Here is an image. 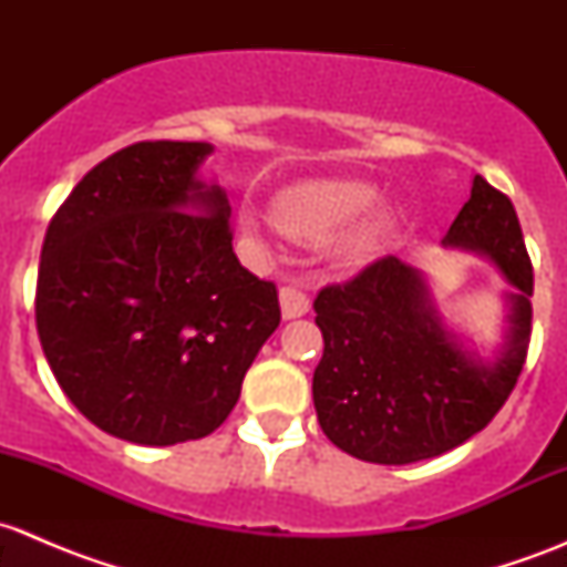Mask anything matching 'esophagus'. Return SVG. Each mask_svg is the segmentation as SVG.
<instances>
[{
    "mask_svg": "<svg viewBox=\"0 0 567 567\" xmlns=\"http://www.w3.org/2000/svg\"><path fill=\"white\" fill-rule=\"evenodd\" d=\"M279 307H282V318L293 320L310 312V296L301 288H293V285H285L279 290Z\"/></svg>",
    "mask_w": 567,
    "mask_h": 567,
    "instance_id": "esophagus-1",
    "label": "esophagus"
}]
</instances>
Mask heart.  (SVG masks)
I'll use <instances>...</instances> for the list:
<instances>
[{"mask_svg":"<svg viewBox=\"0 0 567 567\" xmlns=\"http://www.w3.org/2000/svg\"><path fill=\"white\" fill-rule=\"evenodd\" d=\"M375 188L364 181H351V177H320V181H301L293 186L282 188L274 197V221L285 236L296 241L320 244L337 236L334 251L346 260H362L370 251L379 249L390 233V219L386 216H368L370 205L375 203ZM351 224L349 228L347 225ZM349 230L346 231L344 227ZM241 227L249 238L262 241L268 233V216L257 205H244Z\"/></svg>","mask_w":567,"mask_h":567,"instance_id":"1","label":"heart"}]
</instances>
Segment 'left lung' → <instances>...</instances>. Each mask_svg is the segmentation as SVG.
<instances>
[{
	"mask_svg": "<svg viewBox=\"0 0 567 567\" xmlns=\"http://www.w3.org/2000/svg\"><path fill=\"white\" fill-rule=\"evenodd\" d=\"M447 247L488 255L511 293V334L494 364L474 362L444 331L420 271L386 255L316 299L323 357L312 375L318 422L359 461L414 463L483 431L522 375L532 331V260L511 197L474 175Z\"/></svg>",
	"mask_w": 567,
	"mask_h": 567,
	"instance_id": "8db88e82",
	"label": "left lung"
}]
</instances>
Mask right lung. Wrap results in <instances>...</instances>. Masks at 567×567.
<instances>
[{
    "mask_svg": "<svg viewBox=\"0 0 567 567\" xmlns=\"http://www.w3.org/2000/svg\"><path fill=\"white\" fill-rule=\"evenodd\" d=\"M205 142H136L51 216L35 290L49 368L112 436L147 447L214 433L279 326L277 285L233 251L230 205L197 181Z\"/></svg>",
    "mask_w": 567,
    "mask_h": 567,
    "instance_id": "add662e5",
    "label": "right lung"
}]
</instances>
